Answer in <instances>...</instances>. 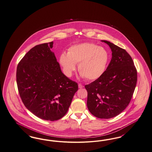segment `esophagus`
<instances>
[{
  "instance_id": "esophagus-1",
  "label": "esophagus",
  "mask_w": 152,
  "mask_h": 152,
  "mask_svg": "<svg viewBox=\"0 0 152 152\" xmlns=\"http://www.w3.org/2000/svg\"><path fill=\"white\" fill-rule=\"evenodd\" d=\"M78 87H79V88H83V87H84V86H83V85H81V84H80V83H79V85H78Z\"/></svg>"
}]
</instances>
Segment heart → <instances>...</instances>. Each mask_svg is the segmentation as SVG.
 Returning a JSON list of instances; mask_svg holds the SVG:
<instances>
[{
	"instance_id": "heart-1",
	"label": "heart",
	"mask_w": 152,
	"mask_h": 152,
	"mask_svg": "<svg viewBox=\"0 0 152 152\" xmlns=\"http://www.w3.org/2000/svg\"><path fill=\"white\" fill-rule=\"evenodd\" d=\"M109 58V53L105 48L94 43L85 42L70 46L67 54L60 55L59 62L67 77L72 76L75 64H78V70L81 77L91 81L103 75Z\"/></svg>"
}]
</instances>
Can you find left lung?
I'll return each mask as SVG.
<instances>
[{"mask_svg":"<svg viewBox=\"0 0 152 152\" xmlns=\"http://www.w3.org/2000/svg\"><path fill=\"white\" fill-rule=\"evenodd\" d=\"M112 58L103 75L85 85L89 111L100 119H110L123 112L130 103L137 80V70L126 50L106 40Z\"/></svg>","mask_w":152,"mask_h":152,"instance_id":"obj_1","label":"left lung"}]
</instances>
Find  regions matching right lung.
Wrapping results in <instances>:
<instances>
[{"mask_svg": "<svg viewBox=\"0 0 152 152\" xmlns=\"http://www.w3.org/2000/svg\"><path fill=\"white\" fill-rule=\"evenodd\" d=\"M53 41L34 46L18 64L16 82L26 108L40 119L55 121L66 114L77 83L62 73Z\"/></svg>", "mask_w": 152, "mask_h": 152, "instance_id": "right-lung-1", "label": "right lung"}]
</instances>
